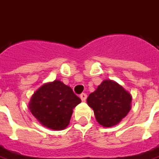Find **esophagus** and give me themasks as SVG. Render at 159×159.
Masks as SVG:
<instances>
[{
  "label": "esophagus",
  "mask_w": 159,
  "mask_h": 159,
  "mask_svg": "<svg viewBox=\"0 0 159 159\" xmlns=\"http://www.w3.org/2000/svg\"><path fill=\"white\" fill-rule=\"evenodd\" d=\"M80 98H81V100H82V101H85L87 99V94L86 93H81V95H80Z\"/></svg>",
  "instance_id": "obj_1"
}]
</instances>
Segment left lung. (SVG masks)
Masks as SVG:
<instances>
[{
	"mask_svg": "<svg viewBox=\"0 0 159 159\" xmlns=\"http://www.w3.org/2000/svg\"><path fill=\"white\" fill-rule=\"evenodd\" d=\"M132 96L118 83L105 80L87 99L97 122L103 127H112L127 116Z\"/></svg>",
	"mask_w": 159,
	"mask_h": 159,
	"instance_id": "obj_1",
	"label": "left lung"
}]
</instances>
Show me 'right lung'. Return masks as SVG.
<instances>
[{"label": "right lung", "instance_id": "obj_1", "mask_svg": "<svg viewBox=\"0 0 159 159\" xmlns=\"http://www.w3.org/2000/svg\"><path fill=\"white\" fill-rule=\"evenodd\" d=\"M81 99L71 88L59 80L45 83L36 90L29 104L30 112L43 126L62 130L70 123L73 108Z\"/></svg>", "mask_w": 159, "mask_h": 159}]
</instances>
